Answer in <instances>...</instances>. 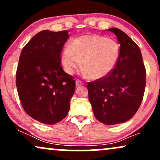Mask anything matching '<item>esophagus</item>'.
<instances>
[{"instance_id":"obj_1","label":"esophagus","mask_w":160,"mask_h":160,"mask_svg":"<svg viewBox=\"0 0 160 160\" xmlns=\"http://www.w3.org/2000/svg\"><path fill=\"white\" fill-rule=\"evenodd\" d=\"M82 84V82L81 80H76V86H81Z\"/></svg>"}]
</instances>
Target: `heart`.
<instances>
[{"label":"heart","instance_id":"1","mask_svg":"<svg viewBox=\"0 0 160 160\" xmlns=\"http://www.w3.org/2000/svg\"><path fill=\"white\" fill-rule=\"evenodd\" d=\"M120 53V45L115 40L96 34H87L75 38L70 47L64 48L61 61L68 74H74L81 65L84 74L89 78L99 80L113 71Z\"/></svg>","mask_w":160,"mask_h":160}]
</instances>
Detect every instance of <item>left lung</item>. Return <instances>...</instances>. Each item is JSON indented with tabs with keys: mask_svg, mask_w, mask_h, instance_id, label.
Segmentation results:
<instances>
[{
	"mask_svg": "<svg viewBox=\"0 0 160 160\" xmlns=\"http://www.w3.org/2000/svg\"><path fill=\"white\" fill-rule=\"evenodd\" d=\"M120 44L118 62L104 78L88 83L95 118L105 125L123 123L135 114L144 96L146 70L140 48L126 33L109 28Z\"/></svg>",
	"mask_w": 160,
	"mask_h": 160,
	"instance_id": "obj_1",
	"label": "left lung"
}]
</instances>
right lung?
Returning a JSON list of instances; mask_svg holds the SVG:
<instances>
[{"label":"right lung","instance_id":"obj_1","mask_svg":"<svg viewBox=\"0 0 160 160\" xmlns=\"http://www.w3.org/2000/svg\"><path fill=\"white\" fill-rule=\"evenodd\" d=\"M68 31L43 30L22 50L16 71V87L23 109L33 119L47 125L63 120L75 92V80L61 65Z\"/></svg>","mask_w":160,"mask_h":160}]
</instances>
